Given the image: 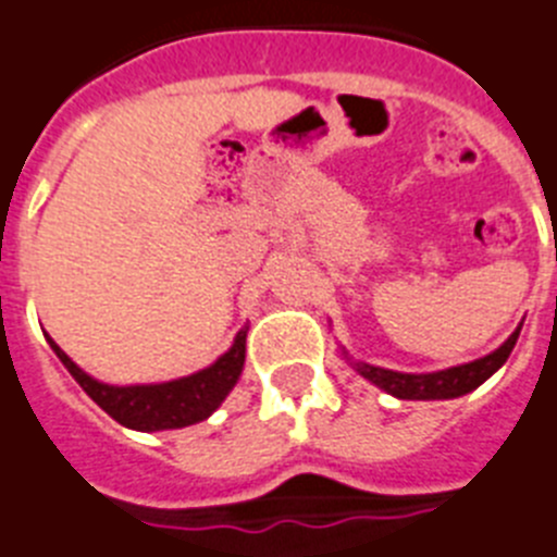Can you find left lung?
I'll return each instance as SVG.
<instances>
[{"label": "left lung", "mask_w": 557, "mask_h": 557, "mask_svg": "<svg viewBox=\"0 0 557 557\" xmlns=\"http://www.w3.org/2000/svg\"><path fill=\"white\" fill-rule=\"evenodd\" d=\"M521 325L504 339L493 354L487 357L473 359V362H465V366H453L445 371H430V373H405V371H391V368L371 366V362H359V359L348 357V350L343 348V357L348 359V366L366 376L371 385L382 387L385 394L396 396V399H419V401H433V399H456V396H465L470 391L487 382L498 368L507 362V357L512 354L518 343V334H521Z\"/></svg>", "instance_id": "1"}]
</instances>
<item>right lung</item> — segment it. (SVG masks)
<instances>
[{
    "mask_svg": "<svg viewBox=\"0 0 557 557\" xmlns=\"http://www.w3.org/2000/svg\"><path fill=\"white\" fill-rule=\"evenodd\" d=\"M246 334H249V325H243L232 348L203 371L172 382H156V385H107V382H98L90 373L82 371L50 336L48 343L55 350V357L62 359L70 376L84 387V394L90 396L98 408L110 413L124 428L156 433V430L198 424L221 408L223 399L232 394V387L240 380L243 362H246Z\"/></svg>",
    "mask_w": 557,
    "mask_h": 557,
    "instance_id": "right-lung-1",
    "label": "right lung"
}]
</instances>
